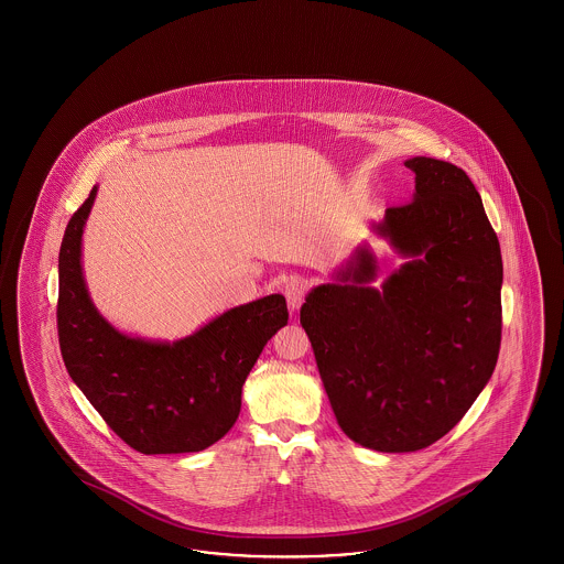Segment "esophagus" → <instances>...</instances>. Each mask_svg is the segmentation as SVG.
I'll return each instance as SVG.
<instances>
[{
	"label": "esophagus",
	"mask_w": 564,
	"mask_h": 564,
	"mask_svg": "<svg viewBox=\"0 0 564 564\" xmlns=\"http://www.w3.org/2000/svg\"><path fill=\"white\" fill-rule=\"evenodd\" d=\"M285 300H288V306L292 311H297L306 297L308 292V281L304 276H290L288 283H285Z\"/></svg>",
	"instance_id": "obj_1"
}]
</instances>
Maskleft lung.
<instances>
[{"mask_svg":"<svg viewBox=\"0 0 564 564\" xmlns=\"http://www.w3.org/2000/svg\"><path fill=\"white\" fill-rule=\"evenodd\" d=\"M414 198L376 232L412 256L382 292L359 249L340 283L306 295L300 323L340 430L380 453L444 437L476 402L501 347L503 262L482 198L463 169L416 156Z\"/></svg>","mask_w":564,"mask_h":564,"instance_id":"obj_1","label":"left lung"}]
</instances>
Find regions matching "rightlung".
<instances>
[{"mask_svg": "<svg viewBox=\"0 0 564 564\" xmlns=\"http://www.w3.org/2000/svg\"><path fill=\"white\" fill-rule=\"evenodd\" d=\"M95 194L90 189L72 215L58 251L56 329L65 368L109 430L137 453L205 451L239 419L242 382L290 317L285 297L230 308L173 345L116 332L82 279V226Z\"/></svg>", "mask_w": 564, "mask_h": 564, "instance_id": "obj_1", "label": "right lung"}]
</instances>
